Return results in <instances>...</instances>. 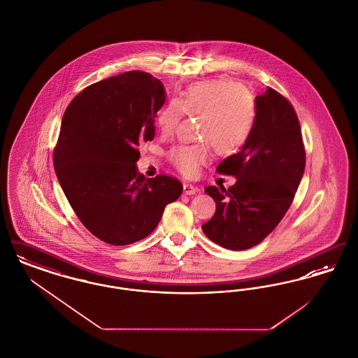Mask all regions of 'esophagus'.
<instances>
[{"label": "esophagus", "instance_id": "34e87169", "mask_svg": "<svg viewBox=\"0 0 358 358\" xmlns=\"http://www.w3.org/2000/svg\"><path fill=\"white\" fill-rule=\"evenodd\" d=\"M199 192V189L196 187H193L192 184H184V193L185 194H196Z\"/></svg>", "mask_w": 358, "mask_h": 358}]
</instances>
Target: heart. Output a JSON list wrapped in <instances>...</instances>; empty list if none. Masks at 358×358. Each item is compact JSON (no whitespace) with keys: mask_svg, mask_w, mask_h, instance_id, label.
Listing matches in <instances>:
<instances>
[{"mask_svg":"<svg viewBox=\"0 0 358 358\" xmlns=\"http://www.w3.org/2000/svg\"><path fill=\"white\" fill-rule=\"evenodd\" d=\"M201 115L200 138L204 143L177 145L169 161L185 176H196L212 157V146L220 154L238 152L250 139L255 126V103L244 85L220 78L187 87L180 99H171L157 115L164 134H171L184 114Z\"/></svg>","mask_w":358,"mask_h":358,"instance_id":"obj_1","label":"heart"}]
</instances>
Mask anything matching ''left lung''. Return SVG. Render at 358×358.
Segmentation results:
<instances>
[{"label":"left lung","mask_w":358,"mask_h":358,"mask_svg":"<svg viewBox=\"0 0 358 358\" xmlns=\"http://www.w3.org/2000/svg\"><path fill=\"white\" fill-rule=\"evenodd\" d=\"M252 134L217 173L229 174V189L206 187L216 212L203 224L206 238L227 250L243 251L267 238L283 219L302 180L306 154L299 120L291 103L267 88L255 98Z\"/></svg>","instance_id":"8db88e82"}]
</instances>
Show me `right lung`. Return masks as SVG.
I'll return each mask as SVG.
<instances>
[{"label": "right lung", "instance_id": "right-lung-1", "mask_svg": "<svg viewBox=\"0 0 358 358\" xmlns=\"http://www.w3.org/2000/svg\"><path fill=\"white\" fill-rule=\"evenodd\" d=\"M165 99L161 80L127 71L88 85L64 113L55 171L79 220L104 243L127 245L146 238L182 193L178 180L146 178L136 169L138 148L153 139Z\"/></svg>", "mask_w": 358, "mask_h": 358}]
</instances>
